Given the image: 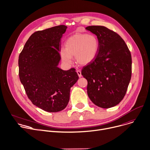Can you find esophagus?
Returning <instances> with one entry per match:
<instances>
[{
    "label": "esophagus",
    "mask_w": 150,
    "mask_h": 150,
    "mask_svg": "<svg viewBox=\"0 0 150 150\" xmlns=\"http://www.w3.org/2000/svg\"><path fill=\"white\" fill-rule=\"evenodd\" d=\"M76 72H77V74H78V76H79V77H82V74H81V70H79V69H77Z\"/></svg>",
    "instance_id": "obj_1"
}]
</instances>
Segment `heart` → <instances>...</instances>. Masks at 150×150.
<instances>
[{"label": "heart", "mask_w": 150, "mask_h": 150, "mask_svg": "<svg viewBox=\"0 0 150 150\" xmlns=\"http://www.w3.org/2000/svg\"><path fill=\"white\" fill-rule=\"evenodd\" d=\"M99 49V41L94 35L76 33L69 37L65 42V49L62 48L60 55L67 65L72 63V56L82 65H87L94 60Z\"/></svg>", "instance_id": "1"}]
</instances>
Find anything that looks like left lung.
I'll return each instance as SVG.
<instances>
[{
  "label": "left lung",
  "instance_id": "left-lung-1",
  "mask_svg": "<svg viewBox=\"0 0 150 150\" xmlns=\"http://www.w3.org/2000/svg\"><path fill=\"white\" fill-rule=\"evenodd\" d=\"M85 29L96 35L99 41L96 58L81 72L88 82V96L98 107L112 108L123 99L129 85L131 52L122 38L107 27L91 25Z\"/></svg>",
  "mask_w": 150,
  "mask_h": 150
}]
</instances>
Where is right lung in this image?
<instances>
[{
  "label": "right lung",
  "mask_w": 150,
  "mask_h": 150,
  "mask_svg": "<svg viewBox=\"0 0 150 150\" xmlns=\"http://www.w3.org/2000/svg\"><path fill=\"white\" fill-rule=\"evenodd\" d=\"M67 27L55 26L33 33L19 54V76L33 104L48 112L65 109L70 89L79 79L76 69L58 67L61 38Z\"/></svg>",
  "instance_id": "right-lung-1"
}]
</instances>
